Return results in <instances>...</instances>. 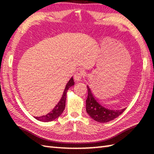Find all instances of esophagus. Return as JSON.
I'll return each mask as SVG.
<instances>
[{"label":"esophagus","instance_id":"obj_1","mask_svg":"<svg viewBox=\"0 0 154 154\" xmlns=\"http://www.w3.org/2000/svg\"><path fill=\"white\" fill-rule=\"evenodd\" d=\"M85 75V72L83 70H79L77 71L75 74L74 75V80L77 82H79L81 81V78H82Z\"/></svg>","mask_w":154,"mask_h":154}]
</instances>
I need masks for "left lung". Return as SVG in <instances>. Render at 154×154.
<instances>
[{
  "label": "left lung",
  "mask_w": 154,
  "mask_h": 154,
  "mask_svg": "<svg viewBox=\"0 0 154 154\" xmlns=\"http://www.w3.org/2000/svg\"><path fill=\"white\" fill-rule=\"evenodd\" d=\"M88 96L86 100V111L91 119L98 122L105 123L119 116L125 108L121 110H111L104 106L98 102L93 96L90 88L87 86Z\"/></svg>",
  "instance_id": "8db88e82"
}]
</instances>
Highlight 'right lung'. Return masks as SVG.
<instances>
[{
    "mask_svg": "<svg viewBox=\"0 0 154 154\" xmlns=\"http://www.w3.org/2000/svg\"><path fill=\"white\" fill-rule=\"evenodd\" d=\"M74 83H74L73 77H71V79L68 81L66 86H65L63 95H62V97L61 98V100H60V102L57 104V105L55 106L54 109L52 110L51 112L48 113L47 114H45V115L40 116V117H34L35 119H37L39 121H42V122H51V121H53L60 117L65 109V101H66V95H67V91L71 87L74 85Z\"/></svg>",
    "mask_w": 154,
    "mask_h": 154,
    "instance_id": "1",
    "label": "right lung"
}]
</instances>
